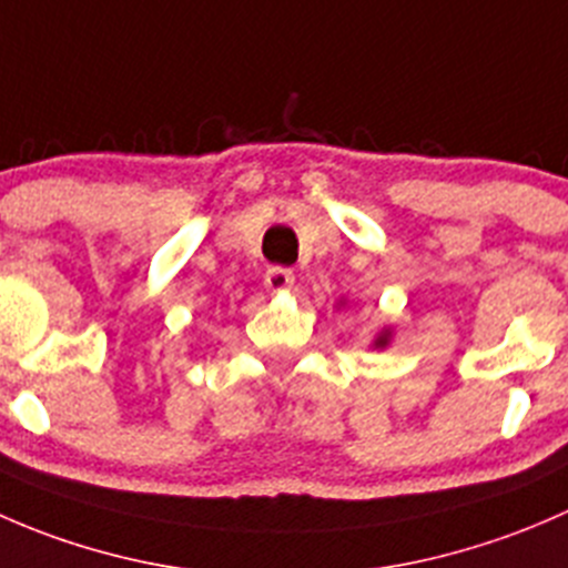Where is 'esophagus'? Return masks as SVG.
Instances as JSON below:
<instances>
[{
	"label": "esophagus",
	"instance_id": "obj_1",
	"mask_svg": "<svg viewBox=\"0 0 568 568\" xmlns=\"http://www.w3.org/2000/svg\"><path fill=\"white\" fill-rule=\"evenodd\" d=\"M263 283H266V288L272 291V294H285V291H291V285H294V272L283 266H274L268 268Z\"/></svg>",
	"mask_w": 568,
	"mask_h": 568
}]
</instances>
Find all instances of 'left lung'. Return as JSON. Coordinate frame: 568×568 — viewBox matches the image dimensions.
<instances>
[{"instance_id":"left-lung-1","label":"left lung","mask_w":568,"mask_h":568,"mask_svg":"<svg viewBox=\"0 0 568 568\" xmlns=\"http://www.w3.org/2000/svg\"><path fill=\"white\" fill-rule=\"evenodd\" d=\"M390 337H393L390 326H385V329H382V332H376L374 348H387V346H390Z\"/></svg>"}]
</instances>
